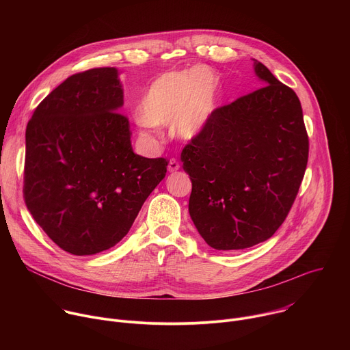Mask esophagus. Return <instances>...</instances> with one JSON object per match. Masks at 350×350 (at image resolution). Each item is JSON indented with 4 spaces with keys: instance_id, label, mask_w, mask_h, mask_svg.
I'll list each match as a JSON object with an SVG mask.
<instances>
[{
    "instance_id": "obj_1",
    "label": "esophagus",
    "mask_w": 350,
    "mask_h": 350,
    "mask_svg": "<svg viewBox=\"0 0 350 350\" xmlns=\"http://www.w3.org/2000/svg\"><path fill=\"white\" fill-rule=\"evenodd\" d=\"M178 169H180V163H178V161H177V159H170L169 166H167V170H169L170 173H174V172H177Z\"/></svg>"
}]
</instances>
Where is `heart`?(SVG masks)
Listing matches in <instances>:
<instances>
[{"mask_svg": "<svg viewBox=\"0 0 350 350\" xmlns=\"http://www.w3.org/2000/svg\"><path fill=\"white\" fill-rule=\"evenodd\" d=\"M217 104V80L209 69L166 72L149 85L141 99L137 119L139 133L151 138L154 127L173 123L177 137L192 139L209 126Z\"/></svg>", "mask_w": 350, "mask_h": 350, "instance_id": "1", "label": "heart"}]
</instances>
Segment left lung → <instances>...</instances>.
Returning a JSON list of instances; mask_svg holds the SVG:
<instances>
[{
	"mask_svg": "<svg viewBox=\"0 0 350 350\" xmlns=\"http://www.w3.org/2000/svg\"><path fill=\"white\" fill-rule=\"evenodd\" d=\"M254 69L265 87L217 108L181 152L189 216L217 251L251 247L280 228L309 158L297 95L262 62L254 59Z\"/></svg>",
	"mask_w": 350,
	"mask_h": 350,
	"instance_id": "1",
	"label": "left lung"
}]
</instances>
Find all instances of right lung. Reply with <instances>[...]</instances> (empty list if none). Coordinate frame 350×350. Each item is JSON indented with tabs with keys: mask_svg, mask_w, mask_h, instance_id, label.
Segmentation results:
<instances>
[{
	"mask_svg": "<svg viewBox=\"0 0 350 350\" xmlns=\"http://www.w3.org/2000/svg\"><path fill=\"white\" fill-rule=\"evenodd\" d=\"M123 88L115 68L68 77L36 108L26 127L25 202L64 251L95 255L131 228L167 161L133 152Z\"/></svg>",
	"mask_w": 350,
	"mask_h": 350,
	"instance_id": "obj_1",
	"label": "right lung"
}]
</instances>
